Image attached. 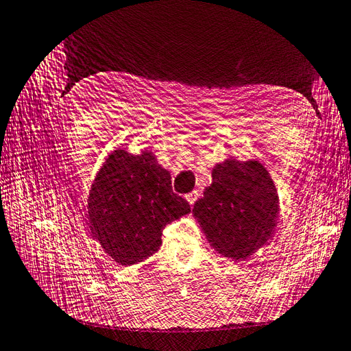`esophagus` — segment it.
Masks as SVG:
<instances>
[{
	"label": "esophagus",
	"mask_w": 351,
	"mask_h": 351,
	"mask_svg": "<svg viewBox=\"0 0 351 351\" xmlns=\"http://www.w3.org/2000/svg\"><path fill=\"white\" fill-rule=\"evenodd\" d=\"M185 198H186V202H188L189 204H194V203L197 202V198H198V193H197V191L188 193V194L185 195Z\"/></svg>",
	"instance_id": "1"
}]
</instances>
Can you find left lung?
<instances>
[{
  "instance_id": "1",
  "label": "left lung",
  "mask_w": 351,
  "mask_h": 351,
  "mask_svg": "<svg viewBox=\"0 0 351 351\" xmlns=\"http://www.w3.org/2000/svg\"><path fill=\"white\" fill-rule=\"evenodd\" d=\"M212 178L193 213L216 252L234 260L247 258L274 234L276 188L258 162L225 160L215 166Z\"/></svg>"
}]
</instances>
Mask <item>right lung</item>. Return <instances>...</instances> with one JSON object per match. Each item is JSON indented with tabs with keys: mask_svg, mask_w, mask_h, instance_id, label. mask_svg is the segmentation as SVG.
<instances>
[{
	"mask_svg": "<svg viewBox=\"0 0 351 351\" xmlns=\"http://www.w3.org/2000/svg\"><path fill=\"white\" fill-rule=\"evenodd\" d=\"M191 212L152 153L116 149L99 169L88 198L91 232L117 263L131 266L162 245L167 223Z\"/></svg>",
	"mask_w": 351,
	"mask_h": 351,
	"instance_id": "right-lung-1",
	"label": "right lung"
}]
</instances>
